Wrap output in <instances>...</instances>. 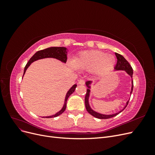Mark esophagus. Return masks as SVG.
Listing matches in <instances>:
<instances>
[{"label": "esophagus", "mask_w": 155, "mask_h": 155, "mask_svg": "<svg viewBox=\"0 0 155 155\" xmlns=\"http://www.w3.org/2000/svg\"><path fill=\"white\" fill-rule=\"evenodd\" d=\"M79 85H84V84L85 83V79H80V80L79 81Z\"/></svg>", "instance_id": "34e87169"}]
</instances>
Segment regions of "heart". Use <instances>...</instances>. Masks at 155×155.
Segmentation results:
<instances>
[{"label":"heart","mask_w":155,"mask_h":155,"mask_svg":"<svg viewBox=\"0 0 155 155\" xmlns=\"http://www.w3.org/2000/svg\"><path fill=\"white\" fill-rule=\"evenodd\" d=\"M115 62L116 59L111 54L97 50H89L79 54L75 58L74 64L78 69L103 75L112 70Z\"/></svg>","instance_id":"heart-1"}]
</instances>
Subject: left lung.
Here are the masks:
<instances>
[{
  "mask_svg": "<svg viewBox=\"0 0 155 155\" xmlns=\"http://www.w3.org/2000/svg\"><path fill=\"white\" fill-rule=\"evenodd\" d=\"M116 58H117V63L116 64V67H114V69L116 70H125L129 76L133 78V68L131 67L130 64L129 63V62L127 61L124 58V56H122L121 55L118 54V53H115ZM91 83V81H87L86 83V85L88 87V88H87V93L85 95V107H86V109L87 110V112H88L89 114H91L92 116H93L95 118H97L98 119H109L110 118H112V117L116 116V115H118L119 113L121 111H123L126 107L127 106L128 104H129V101L127 102V104L125 105V107H124V109L123 110H120L118 113H116L114 114H110V115H105V114H101L100 113H97V112L94 111L93 110L91 109V108L89 106L88 104V97H89V94H90V86H89V84ZM133 90V81H132V88H131V92H130V94L132 93Z\"/></svg>",
  "mask_w": 155,
  "mask_h": 155,
  "instance_id": "1",
  "label": "left lung"
}]
</instances>
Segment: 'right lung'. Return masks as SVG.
<instances>
[{"mask_svg": "<svg viewBox=\"0 0 155 155\" xmlns=\"http://www.w3.org/2000/svg\"><path fill=\"white\" fill-rule=\"evenodd\" d=\"M67 52H68V50H67V48H64V47H50V48H46L45 50H39L38 51H37V52L30 58L29 61L27 63L25 67L24 74H25L26 69L28 68V67L31 64V63L35 61H36V60H38L40 59H43V58H55V59L61 61L63 63H66L67 60ZM24 74H23V76H24ZM76 86H77L76 85H73L72 87L68 91L67 95H66V97H65L64 104L63 107L62 108V109L59 112H58V113H56L55 114L52 115V116H46V117H45V118H55V117H57V116H59L60 114H61L63 112H64L65 109H66L67 101L68 100V98L74 92V91L76 90Z\"/></svg>", "mask_w": 155, "mask_h": 155, "instance_id": "obj_1", "label": "right lung"}]
</instances>
